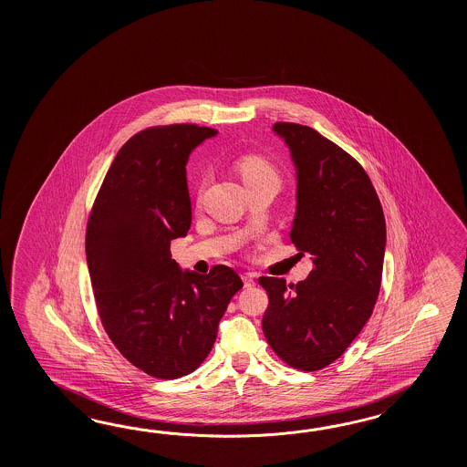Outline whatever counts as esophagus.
<instances>
[{
	"instance_id": "esophagus-1",
	"label": "esophagus",
	"mask_w": 467,
	"mask_h": 467,
	"mask_svg": "<svg viewBox=\"0 0 467 467\" xmlns=\"http://www.w3.org/2000/svg\"><path fill=\"white\" fill-rule=\"evenodd\" d=\"M242 280L245 287H254L255 285V275L254 274H242Z\"/></svg>"
}]
</instances>
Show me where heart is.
<instances>
[{"instance_id": "heart-1", "label": "heart", "mask_w": 467, "mask_h": 467, "mask_svg": "<svg viewBox=\"0 0 467 467\" xmlns=\"http://www.w3.org/2000/svg\"><path fill=\"white\" fill-rule=\"evenodd\" d=\"M238 171L244 179V183H257V182H275L278 183V173L275 167L262 157H245L238 163Z\"/></svg>"}]
</instances>
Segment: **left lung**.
<instances>
[{"instance_id": "left-lung-1", "label": "left lung", "mask_w": 467, "mask_h": 467, "mask_svg": "<svg viewBox=\"0 0 467 467\" xmlns=\"http://www.w3.org/2000/svg\"><path fill=\"white\" fill-rule=\"evenodd\" d=\"M272 131L296 167L290 240L312 255L314 268L297 285L260 277L268 294L262 328L278 358L312 372L340 358L372 314L386 219L368 173L336 143L297 123H275Z\"/></svg>"}]
</instances>
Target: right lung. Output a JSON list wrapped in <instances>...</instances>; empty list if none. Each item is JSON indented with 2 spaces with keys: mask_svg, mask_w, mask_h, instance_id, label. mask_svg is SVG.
I'll return each mask as SVG.
<instances>
[{
  "mask_svg": "<svg viewBox=\"0 0 467 467\" xmlns=\"http://www.w3.org/2000/svg\"><path fill=\"white\" fill-rule=\"evenodd\" d=\"M217 130L170 125L143 130L119 149L95 200L87 262L101 324L123 358L159 379L187 376L209 356L235 270H182L170 242L192 225L187 163Z\"/></svg>",
  "mask_w": 467,
  "mask_h": 467,
  "instance_id": "obj_1",
  "label": "right lung"
}]
</instances>
